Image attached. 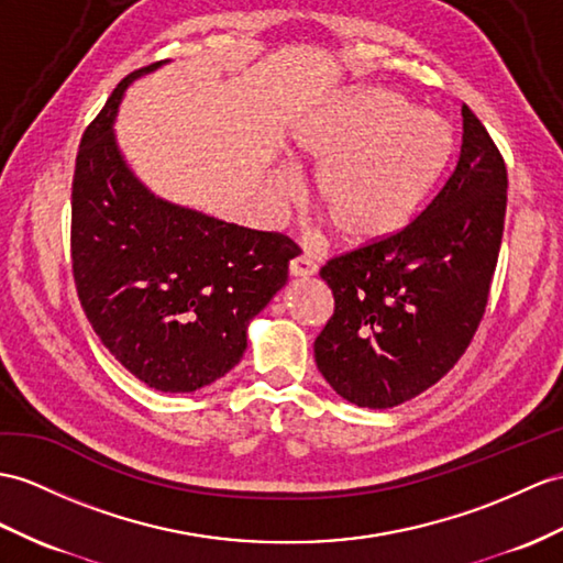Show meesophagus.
Returning a JSON list of instances; mask_svg holds the SVG:
<instances>
[{"mask_svg":"<svg viewBox=\"0 0 563 563\" xmlns=\"http://www.w3.org/2000/svg\"><path fill=\"white\" fill-rule=\"evenodd\" d=\"M289 272L294 274V277H310V274L318 272V265H314V260L308 253H298L291 260Z\"/></svg>","mask_w":563,"mask_h":563,"instance_id":"obj_1","label":"esophagus"}]
</instances>
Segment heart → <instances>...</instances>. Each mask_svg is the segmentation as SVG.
<instances>
[{
  "instance_id": "b5f03b06",
  "label": "heart",
  "mask_w": 563,
  "mask_h": 563,
  "mask_svg": "<svg viewBox=\"0 0 563 563\" xmlns=\"http://www.w3.org/2000/svg\"><path fill=\"white\" fill-rule=\"evenodd\" d=\"M454 150V131L432 112L410 109L391 90L367 88L329 102L300 123L294 157L318 167L314 202L351 243L382 241L404 229ZM298 181L274 172L267 198L289 208Z\"/></svg>"
}]
</instances>
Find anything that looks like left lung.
I'll list each match as a JSON object with an SVG mask.
<instances>
[{
    "instance_id": "8db88e82",
    "label": "left lung",
    "mask_w": 563,
    "mask_h": 563,
    "mask_svg": "<svg viewBox=\"0 0 563 563\" xmlns=\"http://www.w3.org/2000/svg\"><path fill=\"white\" fill-rule=\"evenodd\" d=\"M456 169L413 222L327 260L334 312L314 363L346 401L391 408L437 385L483 320L499 260L509 174L468 104Z\"/></svg>"
}]
</instances>
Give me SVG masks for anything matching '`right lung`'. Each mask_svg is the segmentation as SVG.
Returning a JSON list of instances; mask_svg holds the SVG:
<instances>
[{
    "label": "right lung",
    "mask_w": 563,
    "mask_h": 563,
    "mask_svg": "<svg viewBox=\"0 0 563 563\" xmlns=\"http://www.w3.org/2000/svg\"><path fill=\"white\" fill-rule=\"evenodd\" d=\"M129 74L80 139L71 184L78 300L107 351L167 394L224 377L245 327L289 277L296 243L155 198L119 155L112 123Z\"/></svg>",
    "instance_id": "right-lung-1"
}]
</instances>
